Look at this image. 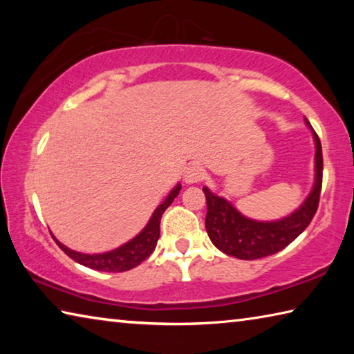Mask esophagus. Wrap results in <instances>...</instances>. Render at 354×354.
Masks as SVG:
<instances>
[{"instance_id": "obj_1", "label": "esophagus", "mask_w": 354, "mask_h": 354, "mask_svg": "<svg viewBox=\"0 0 354 354\" xmlns=\"http://www.w3.org/2000/svg\"><path fill=\"white\" fill-rule=\"evenodd\" d=\"M205 179V170H203V167L196 165V164H192L189 165L187 169L184 171V181L187 184H195V183H200Z\"/></svg>"}]
</instances>
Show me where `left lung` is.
I'll use <instances>...</instances> for the list:
<instances>
[{
    "label": "left lung",
    "instance_id": "left-lung-1",
    "mask_svg": "<svg viewBox=\"0 0 354 354\" xmlns=\"http://www.w3.org/2000/svg\"><path fill=\"white\" fill-rule=\"evenodd\" d=\"M304 123L313 133L315 145L314 184L309 195L292 214L278 220H253L245 217L223 196L215 195L209 187H203L206 195L207 214L206 231L211 242L225 254L237 259L253 261L278 253L301 234L314 218L322 190L323 156L319 136L304 118Z\"/></svg>",
    "mask_w": 354,
    "mask_h": 354
}]
</instances>
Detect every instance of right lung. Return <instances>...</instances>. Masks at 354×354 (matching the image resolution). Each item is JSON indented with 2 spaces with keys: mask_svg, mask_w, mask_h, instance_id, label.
I'll use <instances>...</instances> for the list:
<instances>
[{
  "mask_svg": "<svg viewBox=\"0 0 354 354\" xmlns=\"http://www.w3.org/2000/svg\"><path fill=\"white\" fill-rule=\"evenodd\" d=\"M179 190H181V184H176L175 187L170 190V194L167 195V198L160 203V205L154 209L151 217H149L148 223L145 227L137 234L136 237L131 239L127 243L120 245L118 248L106 251V253H95V254H87L81 253V251L70 250L61 243L57 239L53 236L56 243L59 245L65 254L70 256L75 262L81 263L84 267L93 268V270L98 272H127L131 270L142 263L147 257L153 253L156 248V243L159 241L160 234V218H162V214L165 209L169 207L173 200L179 195Z\"/></svg>",
  "mask_w": 354,
  "mask_h": 354,
  "instance_id": "add662e5",
  "label": "right lung"
}]
</instances>
